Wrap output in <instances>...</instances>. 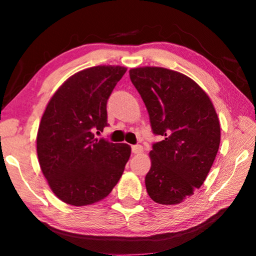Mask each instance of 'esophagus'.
Instances as JSON below:
<instances>
[{
  "label": "esophagus",
  "instance_id": "esophagus-1",
  "mask_svg": "<svg viewBox=\"0 0 256 256\" xmlns=\"http://www.w3.org/2000/svg\"><path fill=\"white\" fill-rule=\"evenodd\" d=\"M132 152L136 154V155H138V154L143 152V146H140V144H136V146H132Z\"/></svg>",
  "mask_w": 256,
  "mask_h": 256
}]
</instances>
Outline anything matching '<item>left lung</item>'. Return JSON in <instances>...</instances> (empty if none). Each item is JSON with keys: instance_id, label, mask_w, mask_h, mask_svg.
I'll return each instance as SVG.
<instances>
[{"instance_id": "1", "label": "left lung", "mask_w": 256, "mask_h": 256, "mask_svg": "<svg viewBox=\"0 0 256 256\" xmlns=\"http://www.w3.org/2000/svg\"><path fill=\"white\" fill-rule=\"evenodd\" d=\"M130 80L163 140L152 144L146 176L149 197L162 205L188 199L206 180L220 144V124L212 101L191 78L163 68H138Z\"/></svg>"}]
</instances>
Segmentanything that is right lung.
Wrapping results in <instances>:
<instances>
[{
	"instance_id": "right-lung-1",
	"label": "right lung",
	"mask_w": 256,
	"mask_h": 256,
	"mask_svg": "<svg viewBox=\"0 0 256 256\" xmlns=\"http://www.w3.org/2000/svg\"><path fill=\"white\" fill-rule=\"evenodd\" d=\"M127 71L94 66L66 80L48 101L37 134V155L51 190L66 204L106 198L130 156L126 143L94 138L107 127V100Z\"/></svg>"
}]
</instances>
